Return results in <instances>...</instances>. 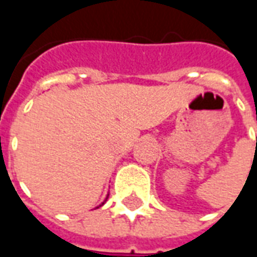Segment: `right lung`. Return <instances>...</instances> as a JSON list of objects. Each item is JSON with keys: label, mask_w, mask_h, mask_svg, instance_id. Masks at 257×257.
<instances>
[{"label": "right lung", "mask_w": 257, "mask_h": 257, "mask_svg": "<svg viewBox=\"0 0 257 257\" xmlns=\"http://www.w3.org/2000/svg\"><path fill=\"white\" fill-rule=\"evenodd\" d=\"M107 197H108V195H107ZM107 199V198H106ZM103 204H104V202H101V205H103ZM101 205H99V206H101ZM99 206H96V208H99Z\"/></svg>", "instance_id": "right-lung-1"}]
</instances>
